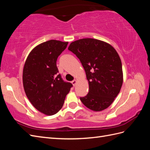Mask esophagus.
Masks as SVG:
<instances>
[{
	"mask_svg": "<svg viewBox=\"0 0 150 150\" xmlns=\"http://www.w3.org/2000/svg\"><path fill=\"white\" fill-rule=\"evenodd\" d=\"M71 83L72 84V85H73L74 86L76 84V83H77V81L76 80H73V81H72V82H71Z\"/></svg>",
	"mask_w": 150,
	"mask_h": 150,
	"instance_id": "1",
	"label": "esophagus"
}]
</instances>
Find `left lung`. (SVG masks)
Instances as JSON below:
<instances>
[{"label": "left lung", "mask_w": 150, "mask_h": 150, "mask_svg": "<svg viewBox=\"0 0 150 150\" xmlns=\"http://www.w3.org/2000/svg\"><path fill=\"white\" fill-rule=\"evenodd\" d=\"M68 49L80 60L88 81L89 93L80 98L81 102L94 111L105 110L119 94L123 81L118 54L110 44L91 38L72 42Z\"/></svg>", "instance_id": "1"}]
</instances>
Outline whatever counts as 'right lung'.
<instances>
[{
	"label": "right lung",
	"mask_w": 150,
	"mask_h": 150,
	"mask_svg": "<svg viewBox=\"0 0 150 150\" xmlns=\"http://www.w3.org/2000/svg\"><path fill=\"white\" fill-rule=\"evenodd\" d=\"M67 42L50 40L34 47L25 61L22 74L27 97L33 106L43 114L55 115L62 108L66 95L72 87L61 78L57 59Z\"/></svg>",
	"instance_id": "right-lung-1"
}]
</instances>
